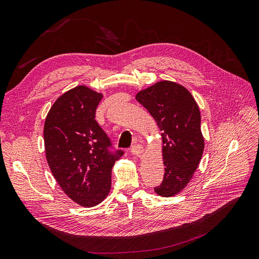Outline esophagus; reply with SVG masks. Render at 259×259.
Here are the masks:
<instances>
[{
  "mask_svg": "<svg viewBox=\"0 0 259 259\" xmlns=\"http://www.w3.org/2000/svg\"><path fill=\"white\" fill-rule=\"evenodd\" d=\"M131 152H132V155L139 156L143 152V146L140 144V143H136V144L132 145V147H131Z\"/></svg>",
  "mask_w": 259,
  "mask_h": 259,
  "instance_id": "34e87169",
  "label": "esophagus"
}]
</instances>
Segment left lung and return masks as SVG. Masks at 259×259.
Here are the masks:
<instances>
[{
    "mask_svg": "<svg viewBox=\"0 0 259 259\" xmlns=\"http://www.w3.org/2000/svg\"><path fill=\"white\" fill-rule=\"evenodd\" d=\"M137 100L162 131L165 167L155 191L162 196H173L189 184L203 156L205 144L197 103L184 86L170 81L141 91Z\"/></svg>",
    "mask_w": 259,
    "mask_h": 259,
    "instance_id": "8db88e82",
    "label": "left lung"
}]
</instances>
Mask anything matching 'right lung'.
Here are the masks:
<instances>
[{
    "label": "right lung",
    "instance_id": "1",
    "mask_svg": "<svg viewBox=\"0 0 259 259\" xmlns=\"http://www.w3.org/2000/svg\"><path fill=\"white\" fill-rule=\"evenodd\" d=\"M101 98L86 86H76L54 102L45 121L48 164L64 192L84 207L107 197L112 167L123 155L95 119Z\"/></svg>",
    "mask_w": 259,
    "mask_h": 259
}]
</instances>
